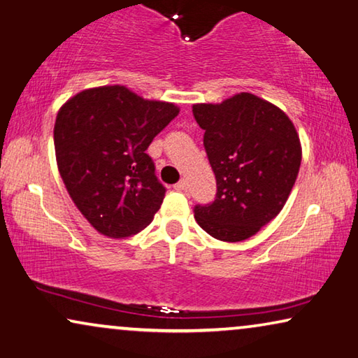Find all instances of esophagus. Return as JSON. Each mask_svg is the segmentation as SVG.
<instances>
[{
    "instance_id": "1",
    "label": "esophagus",
    "mask_w": 358,
    "mask_h": 358,
    "mask_svg": "<svg viewBox=\"0 0 358 358\" xmlns=\"http://www.w3.org/2000/svg\"><path fill=\"white\" fill-rule=\"evenodd\" d=\"M175 189H178V191H185V189H188V183H186V180H181V181H178V183L175 185Z\"/></svg>"
}]
</instances>
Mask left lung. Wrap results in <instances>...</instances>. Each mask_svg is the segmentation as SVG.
I'll return each mask as SVG.
<instances>
[{
	"label": "left lung",
	"mask_w": 358,
	"mask_h": 358,
	"mask_svg": "<svg viewBox=\"0 0 358 358\" xmlns=\"http://www.w3.org/2000/svg\"><path fill=\"white\" fill-rule=\"evenodd\" d=\"M217 180L215 201L194 218L212 238L244 241L278 215L296 183L302 146L292 120L252 93L193 104Z\"/></svg>",
	"instance_id": "obj_1"
}]
</instances>
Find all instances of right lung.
Listing matches in <instances>:
<instances>
[{
  "label": "right lung",
  "instance_id": "obj_1",
  "mask_svg": "<svg viewBox=\"0 0 358 358\" xmlns=\"http://www.w3.org/2000/svg\"><path fill=\"white\" fill-rule=\"evenodd\" d=\"M178 112L173 103L145 99L124 85L83 90L57 110V169L96 231L125 239L152 222L165 188L146 149Z\"/></svg>",
  "mask_w": 358,
  "mask_h": 358
}]
</instances>
